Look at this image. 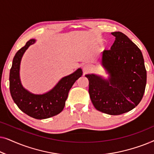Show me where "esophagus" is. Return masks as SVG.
I'll return each mask as SVG.
<instances>
[{
	"label": "esophagus",
	"mask_w": 154,
	"mask_h": 154,
	"mask_svg": "<svg viewBox=\"0 0 154 154\" xmlns=\"http://www.w3.org/2000/svg\"><path fill=\"white\" fill-rule=\"evenodd\" d=\"M83 71H85V73H86V72H88V71H89L90 70V66L89 64H83Z\"/></svg>",
	"instance_id": "esophagus-1"
}]
</instances>
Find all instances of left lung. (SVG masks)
<instances>
[{"mask_svg":"<svg viewBox=\"0 0 154 154\" xmlns=\"http://www.w3.org/2000/svg\"><path fill=\"white\" fill-rule=\"evenodd\" d=\"M116 37L110 50L102 53L101 62L109 73L108 80L94 74L89 81L90 99L97 110L109 115H120L137 106L144 95L146 71L142 53L124 33H111Z\"/></svg>","mask_w":154,"mask_h":154,"instance_id":"8db88e82","label":"left lung"}]
</instances>
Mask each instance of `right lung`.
Wrapping results in <instances>:
<instances>
[{"label": "right lung", "mask_w": 154, "mask_h": 154, "mask_svg": "<svg viewBox=\"0 0 154 154\" xmlns=\"http://www.w3.org/2000/svg\"><path fill=\"white\" fill-rule=\"evenodd\" d=\"M35 40L31 39L14 55L10 71V91L19 109L35 119H45L57 115L65 106L68 94L73 83L82 75L81 69L64 77L47 93L34 94L22 87L20 79V66L24 52Z\"/></svg>", "instance_id": "add662e5"}]
</instances>
